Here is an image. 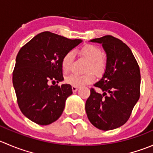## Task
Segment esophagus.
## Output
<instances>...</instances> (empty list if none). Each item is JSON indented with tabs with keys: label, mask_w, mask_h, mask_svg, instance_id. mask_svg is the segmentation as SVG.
Segmentation results:
<instances>
[{
	"label": "esophagus",
	"mask_w": 153,
	"mask_h": 153,
	"mask_svg": "<svg viewBox=\"0 0 153 153\" xmlns=\"http://www.w3.org/2000/svg\"><path fill=\"white\" fill-rule=\"evenodd\" d=\"M72 91H73L74 92H77V91H78V86H72Z\"/></svg>",
	"instance_id": "1"
}]
</instances>
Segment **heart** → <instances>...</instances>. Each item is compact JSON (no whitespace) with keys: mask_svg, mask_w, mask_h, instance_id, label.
I'll list each match as a JSON object with an SVG mask.
<instances>
[{"mask_svg":"<svg viewBox=\"0 0 153 153\" xmlns=\"http://www.w3.org/2000/svg\"><path fill=\"white\" fill-rule=\"evenodd\" d=\"M81 54L89 60L87 66V71L94 70L97 74H101L105 69V61L102 58V51L99 47L92 44H87L81 49ZM75 53L73 51H69L64 55L61 61V67L64 72H68L71 69L73 62ZM95 74L88 72L84 75L72 74L65 78L68 84L73 86H82L91 84L95 81Z\"/></svg>","mask_w":153,"mask_h":153,"instance_id":"heart-1","label":"heart"}]
</instances>
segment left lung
<instances>
[{
    "label": "left lung",
    "instance_id": "8db88e82",
    "mask_svg": "<svg viewBox=\"0 0 153 153\" xmlns=\"http://www.w3.org/2000/svg\"><path fill=\"white\" fill-rule=\"evenodd\" d=\"M102 44L106 55L105 72L94 84L103 93L90 89L86 101L88 119L104 131L124 125L140 98L141 74L138 64L126 44L111 35L91 40Z\"/></svg>",
    "mask_w": 153,
    "mask_h": 153
}]
</instances>
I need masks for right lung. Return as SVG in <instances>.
Here are the masks:
<instances>
[{"instance_id": "obj_1", "label": "right lung", "mask_w": 153, "mask_h": 153, "mask_svg": "<svg viewBox=\"0 0 153 153\" xmlns=\"http://www.w3.org/2000/svg\"><path fill=\"white\" fill-rule=\"evenodd\" d=\"M82 42L44 32L18 52L12 83L22 113L33 122L48 125L60 118L66 100L72 94L70 84L49 85L64 81L61 61L67 52Z\"/></svg>"}]
</instances>
